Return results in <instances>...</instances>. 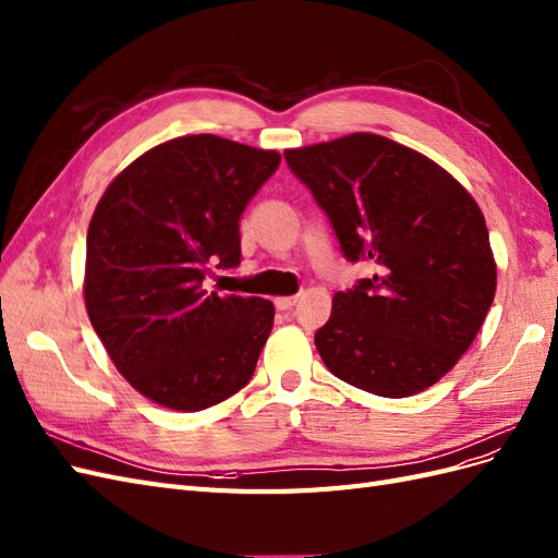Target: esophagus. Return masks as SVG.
Masks as SVG:
<instances>
[{
  "instance_id": "obj_1",
  "label": "esophagus",
  "mask_w": 558,
  "mask_h": 558,
  "mask_svg": "<svg viewBox=\"0 0 558 558\" xmlns=\"http://www.w3.org/2000/svg\"><path fill=\"white\" fill-rule=\"evenodd\" d=\"M274 304L278 311H292L296 306V296H278Z\"/></svg>"
}]
</instances>
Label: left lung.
<instances>
[{"label":"left lung","mask_w":558,"mask_h":558,"mask_svg":"<svg viewBox=\"0 0 558 558\" xmlns=\"http://www.w3.org/2000/svg\"><path fill=\"white\" fill-rule=\"evenodd\" d=\"M284 161L327 213L343 257L378 266L333 294L329 323L315 331L327 369L380 397L435 386L496 296L480 205L441 166L384 135L288 149Z\"/></svg>","instance_id":"8db88e82"}]
</instances>
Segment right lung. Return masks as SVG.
Returning a JSON list of instances; mask_svg holds the SVG:
<instances>
[{
    "mask_svg": "<svg viewBox=\"0 0 558 558\" xmlns=\"http://www.w3.org/2000/svg\"><path fill=\"white\" fill-rule=\"evenodd\" d=\"M280 154L217 135L163 142L121 170L86 235L84 301L129 384L174 411H201L250 384L276 308L205 288L241 264L238 221Z\"/></svg>",
    "mask_w": 558,
    "mask_h": 558,
    "instance_id": "add662e5",
    "label": "right lung"
}]
</instances>
